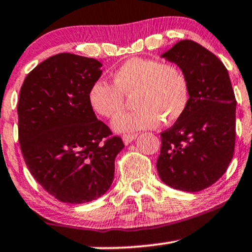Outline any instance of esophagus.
<instances>
[{"label": "esophagus", "instance_id": "34e87169", "mask_svg": "<svg viewBox=\"0 0 252 252\" xmlns=\"http://www.w3.org/2000/svg\"><path fill=\"white\" fill-rule=\"evenodd\" d=\"M136 138H137V134H134V133L124 134V136H123V140H124V143H125V145H128L129 143L133 142V140L136 139Z\"/></svg>", "mask_w": 252, "mask_h": 252}]
</instances>
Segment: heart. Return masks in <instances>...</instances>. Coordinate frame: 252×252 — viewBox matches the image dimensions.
Returning a JSON list of instances; mask_svg holds the SVG:
<instances>
[{
  "label": "heart",
  "mask_w": 252,
  "mask_h": 252,
  "mask_svg": "<svg viewBox=\"0 0 252 252\" xmlns=\"http://www.w3.org/2000/svg\"><path fill=\"white\" fill-rule=\"evenodd\" d=\"M113 85L96 82L91 85L88 101L96 114L115 118L124 108V97L131 96V112L119 115L112 123L116 132L151 128L162 121L172 124L185 112L189 103V84L174 63L133 58L113 73Z\"/></svg>",
  "instance_id": "b5f03b06"
}]
</instances>
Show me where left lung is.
Segmentation results:
<instances>
[{"instance_id": "8db88e82", "label": "left lung", "mask_w": 252, "mask_h": 252, "mask_svg": "<svg viewBox=\"0 0 252 252\" xmlns=\"http://www.w3.org/2000/svg\"><path fill=\"white\" fill-rule=\"evenodd\" d=\"M161 58L184 72L189 103L161 133L158 175L177 190H204L222 177L233 158L237 102L228 71L212 51L190 39L178 42Z\"/></svg>"}]
</instances>
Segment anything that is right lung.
Returning <instances> with one entry per match:
<instances>
[{
    "instance_id": "obj_1",
    "label": "right lung",
    "mask_w": 252,
    "mask_h": 252,
    "mask_svg": "<svg viewBox=\"0 0 252 252\" xmlns=\"http://www.w3.org/2000/svg\"><path fill=\"white\" fill-rule=\"evenodd\" d=\"M101 67L94 59L61 53L34 67L21 86L18 128L24 159L37 183L63 203L103 196L125 147L89 104Z\"/></svg>"
}]
</instances>
